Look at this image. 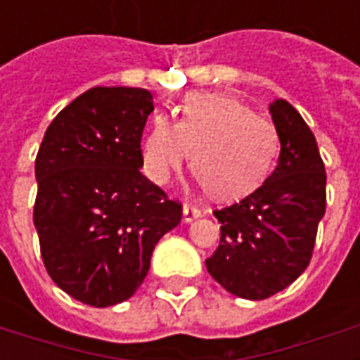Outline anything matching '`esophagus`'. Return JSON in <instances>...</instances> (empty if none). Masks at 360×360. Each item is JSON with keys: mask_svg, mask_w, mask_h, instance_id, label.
Instances as JSON below:
<instances>
[{"mask_svg": "<svg viewBox=\"0 0 360 360\" xmlns=\"http://www.w3.org/2000/svg\"><path fill=\"white\" fill-rule=\"evenodd\" d=\"M202 216V210H198V208H195V206H188V204H185L183 206V221H195L196 218H200Z\"/></svg>", "mask_w": 360, "mask_h": 360, "instance_id": "34e87169", "label": "esophagus"}]
</instances>
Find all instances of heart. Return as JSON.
Returning a JSON list of instances; mask_svg holds the SVG:
<instances>
[{"mask_svg":"<svg viewBox=\"0 0 360 360\" xmlns=\"http://www.w3.org/2000/svg\"><path fill=\"white\" fill-rule=\"evenodd\" d=\"M278 152L276 129L233 96L193 92L173 123L158 115L142 144L144 167L167 183L191 158V167L212 196L235 200L266 179Z\"/></svg>","mask_w":360,"mask_h":360,"instance_id":"heart-1","label":"heart"}]
</instances>
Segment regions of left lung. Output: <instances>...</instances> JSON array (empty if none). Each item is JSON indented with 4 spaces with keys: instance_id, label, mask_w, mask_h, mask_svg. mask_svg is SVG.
<instances>
[{
    "instance_id": "obj_1",
    "label": "left lung",
    "mask_w": 360,
    "mask_h": 360,
    "mask_svg": "<svg viewBox=\"0 0 360 360\" xmlns=\"http://www.w3.org/2000/svg\"><path fill=\"white\" fill-rule=\"evenodd\" d=\"M279 160L270 177L241 202L214 212L219 245L206 268L229 293L260 301L307 270L326 212V169L314 134L285 100L270 103Z\"/></svg>"
}]
</instances>
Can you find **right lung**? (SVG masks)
Wrapping results in <instances>:
<instances>
[{
  "mask_svg": "<svg viewBox=\"0 0 360 360\" xmlns=\"http://www.w3.org/2000/svg\"><path fill=\"white\" fill-rule=\"evenodd\" d=\"M152 94L94 86L51 121L36 156L34 226L46 270L90 307L133 297L156 243L179 226V202L141 173Z\"/></svg>",
  "mask_w": 360,
  "mask_h": 360,
  "instance_id": "add662e5",
  "label": "right lung"
}]
</instances>
